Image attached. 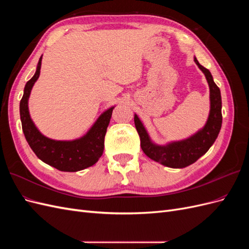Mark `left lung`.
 <instances>
[{"mask_svg":"<svg viewBox=\"0 0 249 249\" xmlns=\"http://www.w3.org/2000/svg\"><path fill=\"white\" fill-rule=\"evenodd\" d=\"M194 61L205 73L210 87L211 110L208 122L202 130L186 140L172 142L167 145L161 146L150 141L148 134L138 116L135 115L134 117L135 126L139 134L140 145L143 152L152 160L171 168H184L196 162L213 145L221 129L220 89L215 84L210 71L200 65L196 58H194Z\"/></svg>","mask_w":249,"mask_h":249,"instance_id":"obj_1","label":"left lung"}]
</instances>
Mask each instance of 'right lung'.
Returning a JSON list of instances; mask_svg holds the SVG:
<instances>
[{"label": "right lung", "mask_w": 249, "mask_h": 249, "mask_svg": "<svg viewBox=\"0 0 249 249\" xmlns=\"http://www.w3.org/2000/svg\"><path fill=\"white\" fill-rule=\"evenodd\" d=\"M40 57L36 72L27 82L19 103V114L22 132L35 155L41 161L60 171L74 172L95 164L104 152L105 135L109 125L114 107L105 111L84 137L72 141H57L50 139L37 130L29 114L28 100L34 83L38 79L41 67Z\"/></svg>", "instance_id": "obj_1"}]
</instances>
